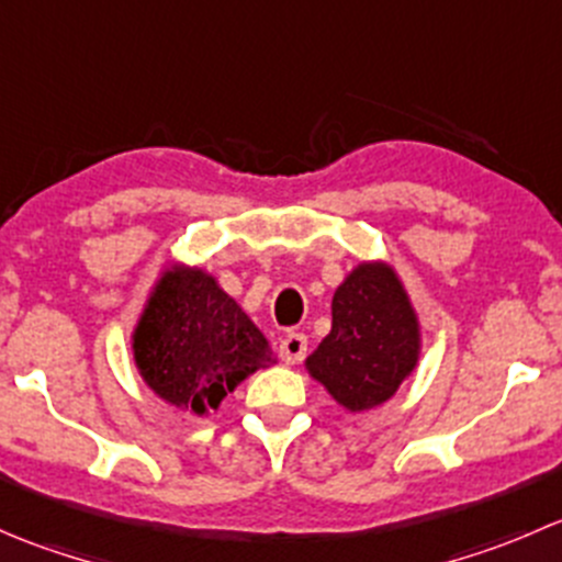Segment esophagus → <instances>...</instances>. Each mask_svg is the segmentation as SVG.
Wrapping results in <instances>:
<instances>
[{"label": "esophagus", "mask_w": 562, "mask_h": 562, "mask_svg": "<svg viewBox=\"0 0 562 562\" xmlns=\"http://www.w3.org/2000/svg\"><path fill=\"white\" fill-rule=\"evenodd\" d=\"M304 353H307V337L304 334L291 331L280 339V359L285 364H299L304 359Z\"/></svg>", "instance_id": "34e87169"}]
</instances>
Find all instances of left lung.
<instances>
[{
  "label": "left lung",
  "instance_id": "left-lung-1",
  "mask_svg": "<svg viewBox=\"0 0 562 562\" xmlns=\"http://www.w3.org/2000/svg\"><path fill=\"white\" fill-rule=\"evenodd\" d=\"M422 331L389 263H359L331 299V331L307 359L310 375L345 411L383 405L416 370Z\"/></svg>",
  "mask_w": 562,
  "mask_h": 562
}]
</instances>
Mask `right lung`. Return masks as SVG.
<instances>
[{
  "label": "right lung",
  "instance_id": "add662e5",
  "mask_svg": "<svg viewBox=\"0 0 562 562\" xmlns=\"http://www.w3.org/2000/svg\"><path fill=\"white\" fill-rule=\"evenodd\" d=\"M133 359L146 386L195 416L260 367L274 364L269 342L212 274L190 266L162 271L133 331Z\"/></svg>",
  "mask_w": 562,
  "mask_h": 562
}]
</instances>
